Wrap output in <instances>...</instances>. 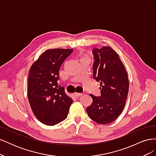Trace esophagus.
<instances>
[{
    "instance_id": "34e87169",
    "label": "esophagus",
    "mask_w": 156,
    "mask_h": 156,
    "mask_svg": "<svg viewBox=\"0 0 156 156\" xmlns=\"http://www.w3.org/2000/svg\"><path fill=\"white\" fill-rule=\"evenodd\" d=\"M75 95L77 97H81L83 96V93H78V92H75Z\"/></svg>"
}]
</instances>
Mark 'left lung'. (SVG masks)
I'll list each match as a JSON object with an SVG mask.
<instances>
[{
	"label": "left lung",
	"instance_id": "obj_1",
	"mask_svg": "<svg viewBox=\"0 0 156 156\" xmlns=\"http://www.w3.org/2000/svg\"><path fill=\"white\" fill-rule=\"evenodd\" d=\"M93 77L100 82L101 96L90 94L88 116L98 124H108L123 111L129 90L128 75L119 55L109 46L93 50Z\"/></svg>",
	"mask_w": 156,
	"mask_h": 156
}]
</instances>
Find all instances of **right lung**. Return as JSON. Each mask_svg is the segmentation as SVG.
<instances>
[{
    "mask_svg": "<svg viewBox=\"0 0 156 156\" xmlns=\"http://www.w3.org/2000/svg\"><path fill=\"white\" fill-rule=\"evenodd\" d=\"M73 49H48L32 64L28 77L27 96L36 119L48 126L66 119L72 99L58 86L59 69Z\"/></svg>",
    "mask_w": 156,
    "mask_h": 156,
    "instance_id": "obj_1",
    "label": "right lung"
}]
</instances>
